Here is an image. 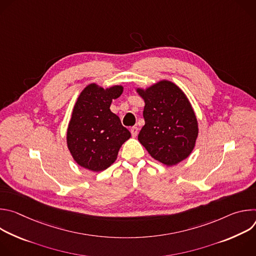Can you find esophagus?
<instances>
[{
    "mask_svg": "<svg viewBox=\"0 0 256 256\" xmlns=\"http://www.w3.org/2000/svg\"><path fill=\"white\" fill-rule=\"evenodd\" d=\"M130 132H132V136H138V126H132V128H130Z\"/></svg>",
    "mask_w": 256,
    "mask_h": 256,
    "instance_id": "34e87169",
    "label": "esophagus"
}]
</instances>
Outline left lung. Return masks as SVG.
<instances>
[{
  "label": "left lung",
  "instance_id": "obj_1",
  "mask_svg": "<svg viewBox=\"0 0 256 256\" xmlns=\"http://www.w3.org/2000/svg\"><path fill=\"white\" fill-rule=\"evenodd\" d=\"M136 91L144 100L140 142L154 159L167 166L188 158L194 148L198 128L186 94L169 81Z\"/></svg>",
  "mask_w": 256,
  "mask_h": 256
}]
</instances>
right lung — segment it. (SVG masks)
Here are the masks:
<instances>
[{
    "label": "right lung",
    "mask_w": 256,
    "mask_h": 256,
    "mask_svg": "<svg viewBox=\"0 0 256 256\" xmlns=\"http://www.w3.org/2000/svg\"><path fill=\"white\" fill-rule=\"evenodd\" d=\"M122 91V86L104 90L90 84L81 92L66 132L68 148L80 166L94 172L105 170L130 138V130L109 108Z\"/></svg>",
    "instance_id": "1"
}]
</instances>
